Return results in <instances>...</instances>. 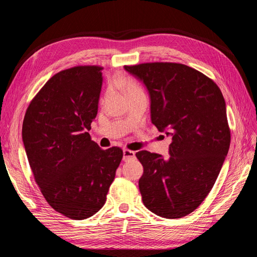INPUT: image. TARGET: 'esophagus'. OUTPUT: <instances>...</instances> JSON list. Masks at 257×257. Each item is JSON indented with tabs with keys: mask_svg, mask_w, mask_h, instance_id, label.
I'll return each mask as SVG.
<instances>
[{
	"mask_svg": "<svg viewBox=\"0 0 257 257\" xmlns=\"http://www.w3.org/2000/svg\"><path fill=\"white\" fill-rule=\"evenodd\" d=\"M135 159V152L128 150V149H124L123 150V161H128V160H133Z\"/></svg>",
	"mask_w": 257,
	"mask_h": 257,
	"instance_id": "obj_1",
	"label": "esophagus"
}]
</instances>
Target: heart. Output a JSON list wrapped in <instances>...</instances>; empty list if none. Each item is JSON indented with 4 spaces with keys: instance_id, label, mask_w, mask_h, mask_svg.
<instances>
[{
    "instance_id": "heart-1",
    "label": "heart",
    "mask_w": 257,
    "mask_h": 257,
    "mask_svg": "<svg viewBox=\"0 0 257 257\" xmlns=\"http://www.w3.org/2000/svg\"><path fill=\"white\" fill-rule=\"evenodd\" d=\"M111 84L121 89L124 92V94L127 96V98L145 93L141 84L130 76H118L116 78L112 79Z\"/></svg>"
}]
</instances>
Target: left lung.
<instances>
[{
  "instance_id": "obj_1",
  "label": "left lung",
  "mask_w": 257,
  "mask_h": 257,
  "mask_svg": "<svg viewBox=\"0 0 257 257\" xmlns=\"http://www.w3.org/2000/svg\"><path fill=\"white\" fill-rule=\"evenodd\" d=\"M151 98V121L173 138L168 159L149 151L136 157L144 167V205L166 219L193 212L211 191L230 145L220 88L195 68L172 62L125 65Z\"/></svg>"
}]
</instances>
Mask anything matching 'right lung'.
I'll use <instances>...</instances> for the list:
<instances>
[{
  "mask_svg": "<svg viewBox=\"0 0 257 257\" xmlns=\"http://www.w3.org/2000/svg\"><path fill=\"white\" fill-rule=\"evenodd\" d=\"M99 65H78L53 75L31 100L22 124L29 164L46 201L69 219L84 220L106 201L123 158L104 150L87 131L97 114Z\"/></svg>",
  "mask_w": 257,
  "mask_h": 257,
  "instance_id": "add662e5",
  "label": "right lung"
}]
</instances>
